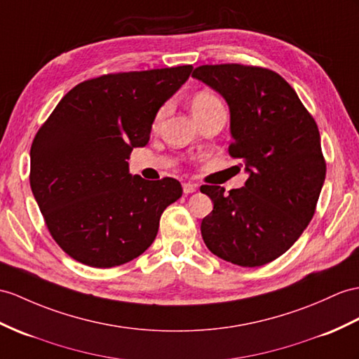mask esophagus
<instances>
[{"mask_svg":"<svg viewBox=\"0 0 359 359\" xmlns=\"http://www.w3.org/2000/svg\"><path fill=\"white\" fill-rule=\"evenodd\" d=\"M196 189H198V186L194 184V182H184V184H182V191H184L186 195L194 194V191H196Z\"/></svg>","mask_w":359,"mask_h":359,"instance_id":"obj_1","label":"esophagus"}]
</instances>
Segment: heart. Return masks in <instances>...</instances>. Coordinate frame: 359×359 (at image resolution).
Returning a JSON list of instances; mask_svg holds the SVG:
<instances>
[{
    "label": "heart",
    "mask_w": 359,
    "mask_h": 359,
    "mask_svg": "<svg viewBox=\"0 0 359 359\" xmlns=\"http://www.w3.org/2000/svg\"><path fill=\"white\" fill-rule=\"evenodd\" d=\"M224 107L222 102L216 97V95L210 91H199L196 93L194 97H191V102H190V108H191V112H194L195 118H201L207 116L208 112L215 111L216 108H221ZM164 108H161L158 112H156V116L154 118V128H156L160 125V121L164 116Z\"/></svg>",
    "instance_id": "obj_1"
}]
</instances>
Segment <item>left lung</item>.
I'll use <instances>...</instances> for the list:
<instances>
[{"mask_svg": "<svg viewBox=\"0 0 359 359\" xmlns=\"http://www.w3.org/2000/svg\"><path fill=\"white\" fill-rule=\"evenodd\" d=\"M191 76L229 103V152L250 175L229 194L201 186L213 201L201 234L215 256L234 265L269 264L294 245L316 213L326 178L316 120L292 86L268 68L201 65Z\"/></svg>", "mask_w": 359, "mask_h": 359, "instance_id": "obj_1", "label": "left lung"}]
</instances>
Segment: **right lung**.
<instances>
[{
    "mask_svg": "<svg viewBox=\"0 0 359 359\" xmlns=\"http://www.w3.org/2000/svg\"><path fill=\"white\" fill-rule=\"evenodd\" d=\"M191 65L103 74L69 90L30 149V187L50 234L69 257L112 268L152 245L180 181L129 173L134 147L149 142L156 112Z\"/></svg>",
    "mask_w": 359,
    "mask_h": 359,
    "instance_id": "right-lung-1",
    "label": "right lung"
}]
</instances>
